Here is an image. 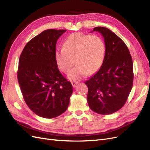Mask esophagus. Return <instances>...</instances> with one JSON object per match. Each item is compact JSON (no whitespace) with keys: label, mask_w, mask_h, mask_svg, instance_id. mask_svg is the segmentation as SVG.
Instances as JSON below:
<instances>
[{"label":"esophagus","mask_w":150,"mask_h":150,"mask_svg":"<svg viewBox=\"0 0 150 150\" xmlns=\"http://www.w3.org/2000/svg\"><path fill=\"white\" fill-rule=\"evenodd\" d=\"M71 84L74 88H76V86L78 84V82H77V81H72Z\"/></svg>","instance_id":"obj_1"}]
</instances>
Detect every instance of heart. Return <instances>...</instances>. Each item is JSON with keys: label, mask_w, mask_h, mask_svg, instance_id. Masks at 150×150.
<instances>
[{"label": "heart", "mask_w": 150, "mask_h": 150, "mask_svg": "<svg viewBox=\"0 0 150 150\" xmlns=\"http://www.w3.org/2000/svg\"><path fill=\"white\" fill-rule=\"evenodd\" d=\"M105 53L106 46L101 38L75 33L65 39L62 49L56 51L55 60L59 69L66 74L71 70L75 60L77 66L68 78L77 80L88 73H96L103 64Z\"/></svg>", "instance_id": "b5f03b06"}]
</instances>
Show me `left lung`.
Here are the masks:
<instances>
[{"label":"left lung","mask_w":150,"mask_h":150,"mask_svg":"<svg viewBox=\"0 0 150 150\" xmlns=\"http://www.w3.org/2000/svg\"><path fill=\"white\" fill-rule=\"evenodd\" d=\"M93 31L104 39L105 57L99 70L86 81L89 108L101 115H110L124 106L132 89L133 65L125 43L113 32L104 27Z\"/></svg>","instance_id":"1"}]
</instances>
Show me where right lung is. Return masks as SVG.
<instances>
[{"label":"right lung","instance_id":"add662e5","mask_svg":"<svg viewBox=\"0 0 150 150\" xmlns=\"http://www.w3.org/2000/svg\"><path fill=\"white\" fill-rule=\"evenodd\" d=\"M66 30L47 29L29 41L19 61L17 79L27 105L44 118L64 112L73 91L55 60L57 39Z\"/></svg>","mask_w":150,"mask_h":150}]
</instances>
